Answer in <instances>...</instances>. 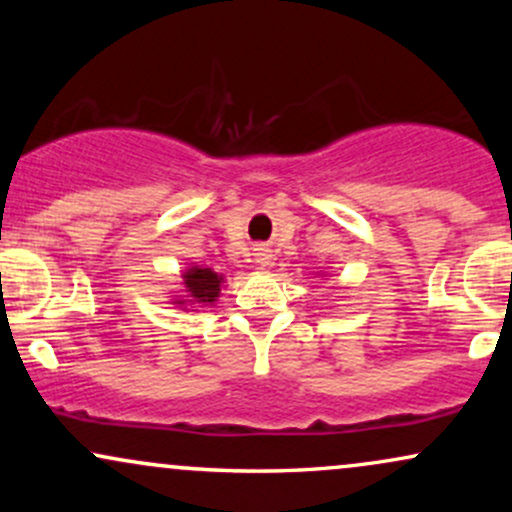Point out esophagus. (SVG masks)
<instances>
[{"instance_id":"34e87169","label":"esophagus","mask_w":512,"mask_h":512,"mask_svg":"<svg viewBox=\"0 0 512 512\" xmlns=\"http://www.w3.org/2000/svg\"><path fill=\"white\" fill-rule=\"evenodd\" d=\"M255 262L260 264V267H267V264L272 262V250L264 248V245H257V248H255Z\"/></svg>"}]
</instances>
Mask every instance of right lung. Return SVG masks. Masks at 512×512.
Returning a JSON list of instances; mask_svg holds the SVG:
<instances>
[{
	"label": "right lung",
	"instance_id": "add662e5",
	"mask_svg": "<svg viewBox=\"0 0 512 512\" xmlns=\"http://www.w3.org/2000/svg\"><path fill=\"white\" fill-rule=\"evenodd\" d=\"M221 284H223V276L216 274L214 269L209 267H195L187 269L182 274V286H185V293L175 298L173 303L178 305H214L216 298L221 293Z\"/></svg>",
	"mask_w": 512,
	"mask_h": 512
}]
</instances>
